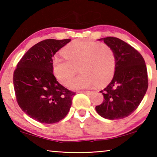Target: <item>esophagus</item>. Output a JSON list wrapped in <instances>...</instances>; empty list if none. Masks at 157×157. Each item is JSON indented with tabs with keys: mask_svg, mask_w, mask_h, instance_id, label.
<instances>
[{
	"mask_svg": "<svg viewBox=\"0 0 157 157\" xmlns=\"http://www.w3.org/2000/svg\"><path fill=\"white\" fill-rule=\"evenodd\" d=\"M79 93H82V94H91L92 93H94V91H79Z\"/></svg>",
	"mask_w": 157,
	"mask_h": 157,
	"instance_id": "esophagus-1",
	"label": "esophagus"
}]
</instances>
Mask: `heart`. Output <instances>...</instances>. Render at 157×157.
Returning a JSON list of instances; mask_svg holds the SVG:
<instances>
[{"label": "heart", "instance_id": "b5f03b06", "mask_svg": "<svg viewBox=\"0 0 157 157\" xmlns=\"http://www.w3.org/2000/svg\"><path fill=\"white\" fill-rule=\"evenodd\" d=\"M63 56L52 59L53 73L63 84L68 85L80 67L82 73L70 83L72 89H81L98 83L105 84L112 78L116 57L107 44L86 40H75L62 50Z\"/></svg>", "mask_w": 157, "mask_h": 157}]
</instances>
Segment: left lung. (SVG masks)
Instances as JSON below:
<instances>
[{"label":"left lung","instance_id":"obj_1","mask_svg":"<svg viewBox=\"0 0 157 157\" xmlns=\"http://www.w3.org/2000/svg\"><path fill=\"white\" fill-rule=\"evenodd\" d=\"M98 40H103L113 50L116 68L112 80L100 91L104 100L95 107V110L109 120L124 118L136 109L147 91L145 60L136 49L120 39L108 36Z\"/></svg>","mask_w":157,"mask_h":157}]
</instances>
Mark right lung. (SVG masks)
Here are the masks:
<instances>
[{
  "label": "right lung",
  "mask_w": 157,
  "mask_h": 157,
  "mask_svg": "<svg viewBox=\"0 0 157 157\" xmlns=\"http://www.w3.org/2000/svg\"><path fill=\"white\" fill-rule=\"evenodd\" d=\"M71 39H46L29 49L18 62L13 76L18 105L23 111L41 123L52 124L67 115L75 92L57 80L52 57Z\"/></svg>",
  "instance_id": "right-lung-1"
}]
</instances>
